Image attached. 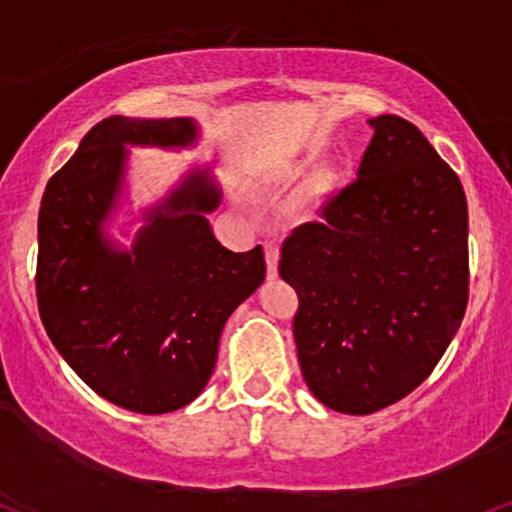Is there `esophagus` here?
Returning a JSON list of instances; mask_svg holds the SVG:
<instances>
[{"instance_id": "esophagus-1", "label": "esophagus", "mask_w": 512, "mask_h": 512, "mask_svg": "<svg viewBox=\"0 0 512 512\" xmlns=\"http://www.w3.org/2000/svg\"><path fill=\"white\" fill-rule=\"evenodd\" d=\"M263 249H266L268 277H277V261H280V249H277L275 242H266V244H263Z\"/></svg>"}]
</instances>
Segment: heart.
<instances>
[{"instance_id":"1","label":"heart","mask_w":512,"mask_h":512,"mask_svg":"<svg viewBox=\"0 0 512 512\" xmlns=\"http://www.w3.org/2000/svg\"><path fill=\"white\" fill-rule=\"evenodd\" d=\"M289 170H292V166L280 170V175L289 173ZM334 185H337V175H334V170H330V168L318 170V173L311 178V182L304 187V192H301L294 201L296 216H315V213L323 208L325 201L330 199Z\"/></svg>"}]
</instances>
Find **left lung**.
<instances>
[{
    "label": "left lung",
    "mask_w": 512,
    "mask_h": 512,
    "mask_svg": "<svg viewBox=\"0 0 512 512\" xmlns=\"http://www.w3.org/2000/svg\"><path fill=\"white\" fill-rule=\"evenodd\" d=\"M375 130L358 178L282 244L299 294L294 342L327 408L370 415L401 401L444 356L468 306V201L458 175L399 116Z\"/></svg>",
    "instance_id": "left-lung-1"
}]
</instances>
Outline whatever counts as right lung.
Listing matches in <instances>:
<instances>
[{
    "mask_svg": "<svg viewBox=\"0 0 512 512\" xmlns=\"http://www.w3.org/2000/svg\"><path fill=\"white\" fill-rule=\"evenodd\" d=\"M192 118H104L44 189L37 306L49 339L87 387L132 413L187 406L216 368L220 332L266 277L263 249H225L208 225L220 204L192 168L144 211L130 249L106 235L132 147H192Z\"/></svg>",
    "mask_w": 512,
    "mask_h": 512,
    "instance_id": "1",
    "label": "right lung"
}]
</instances>
